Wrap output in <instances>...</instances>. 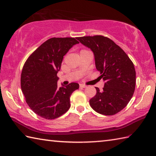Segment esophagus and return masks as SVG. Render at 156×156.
I'll return each instance as SVG.
<instances>
[{
  "mask_svg": "<svg viewBox=\"0 0 156 156\" xmlns=\"http://www.w3.org/2000/svg\"><path fill=\"white\" fill-rule=\"evenodd\" d=\"M80 87H81V88H86L87 86L85 85V84H80Z\"/></svg>",
  "mask_w": 156,
  "mask_h": 156,
  "instance_id": "obj_1",
  "label": "esophagus"
}]
</instances>
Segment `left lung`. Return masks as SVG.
<instances>
[{"mask_svg": "<svg viewBox=\"0 0 156 156\" xmlns=\"http://www.w3.org/2000/svg\"><path fill=\"white\" fill-rule=\"evenodd\" d=\"M94 53L95 65L105 81L103 91L96 87V94L89 100L92 109L106 115L123 109L135 91L136 71L126 53L112 40L102 36L76 38Z\"/></svg>", "mask_w": 156, "mask_h": 156, "instance_id": "8db88e82", "label": "left lung"}]
</instances>
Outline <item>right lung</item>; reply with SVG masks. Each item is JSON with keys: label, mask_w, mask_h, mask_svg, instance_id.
Returning a JSON list of instances; mask_svg holds the SVG:
<instances>
[{"label": "right lung", "mask_w": 156, "mask_h": 156, "mask_svg": "<svg viewBox=\"0 0 156 156\" xmlns=\"http://www.w3.org/2000/svg\"><path fill=\"white\" fill-rule=\"evenodd\" d=\"M78 41L74 38H52L35 50L23 66L21 89L29 107L37 115L51 120L69 109L70 96L79 88L72 83L58 87V72L63 56Z\"/></svg>", "instance_id": "right-lung-1"}]
</instances>
